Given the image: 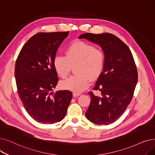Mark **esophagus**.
<instances>
[{
    "instance_id": "34e87169",
    "label": "esophagus",
    "mask_w": 155,
    "mask_h": 155,
    "mask_svg": "<svg viewBox=\"0 0 155 155\" xmlns=\"http://www.w3.org/2000/svg\"><path fill=\"white\" fill-rule=\"evenodd\" d=\"M73 96L74 97H77L79 96H80V94H78V93H75V92H73Z\"/></svg>"
}]
</instances>
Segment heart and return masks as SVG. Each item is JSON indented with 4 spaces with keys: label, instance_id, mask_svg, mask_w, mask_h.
<instances>
[{
    "label": "heart",
    "instance_id": "b5f03b06",
    "mask_svg": "<svg viewBox=\"0 0 155 155\" xmlns=\"http://www.w3.org/2000/svg\"><path fill=\"white\" fill-rule=\"evenodd\" d=\"M104 54L92 44L81 40L71 43L65 49V56L56 55L53 64L58 75L66 78L70 74L72 66H75L77 75L62 82L63 89L80 93L91 85V79H97L104 67Z\"/></svg>",
    "mask_w": 155,
    "mask_h": 155
}]
</instances>
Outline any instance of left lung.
Wrapping results in <instances>:
<instances>
[{"instance_id":"left-lung-1","label":"left lung","mask_w":155,"mask_h":155,"mask_svg":"<svg viewBox=\"0 0 155 155\" xmlns=\"http://www.w3.org/2000/svg\"><path fill=\"white\" fill-rule=\"evenodd\" d=\"M78 38L99 45L104 55L103 70L93 88L101 92V95L89 92L91 101L85 116L94 124H111L130 104L137 82V71L132 52L119 38L109 33H85Z\"/></svg>"}]
</instances>
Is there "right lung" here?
I'll list each match as a JSON object with an SVG mask.
<instances>
[{
    "label": "right lung",
    "mask_w": 155,
    "mask_h": 155,
    "mask_svg": "<svg viewBox=\"0 0 155 155\" xmlns=\"http://www.w3.org/2000/svg\"><path fill=\"white\" fill-rule=\"evenodd\" d=\"M68 33H37L23 45L16 61L19 97L26 111L38 123L52 124L61 121L72 99L69 91L52 92L58 82L54 58Z\"/></svg>",
    "instance_id": "right-lung-1"
}]
</instances>
